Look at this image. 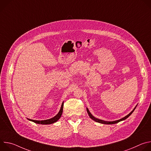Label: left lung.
<instances>
[{"instance_id":"1","label":"left lung","mask_w":151,"mask_h":151,"mask_svg":"<svg viewBox=\"0 0 151 151\" xmlns=\"http://www.w3.org/2000/svg\"><path fill=\"white\" fill-rule=\"evenodd\" d=\"M137 106V105L136 106V107L133 109V110L130 114H128L127 115H126V116H124V118H122L121 119H118V120H116V121H104V120H102V119H98V118L94 117V116L91 114V112H90V111L88 110V109L87 108V113H88L89 116L90 117V118L92 119L93 120H94V121L97 122H99V123H100V124H116V123H118V122H120V121H124V120L126 119L127 118H128L129 116H130L132 114V113L134 112V111L135 110V109H136V107Z\"/></svg>"}]
</instances>
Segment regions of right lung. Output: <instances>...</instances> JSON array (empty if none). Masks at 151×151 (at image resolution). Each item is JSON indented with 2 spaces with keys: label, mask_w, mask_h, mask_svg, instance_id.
<instances>
[{
  "label": "right lung",
  "mask_w": 151,
  "mask_h": 151,
  "mask_svg": "<svg viewBox=\"0 0 151 151\" xmlns=\"http://www.w3.org/2000/svg\"><path fill=\"white\" fill-rule=\"evenodd\" d=\"M63 104H64V101L62 103V104L61 106L60 109L58 113L55 116H54L52 118H50V119H46V120H42V121H40V120H33V119H29V118H27V119L29 120V121H32V122H33L35 123L39 124H44V125L45 124V125H47V124H53V123L57 122L60 118V117L61 116V115H62V113H63Z\"/></svg>",
  "instance_id": "right-lung-1"
}]
</instances>
